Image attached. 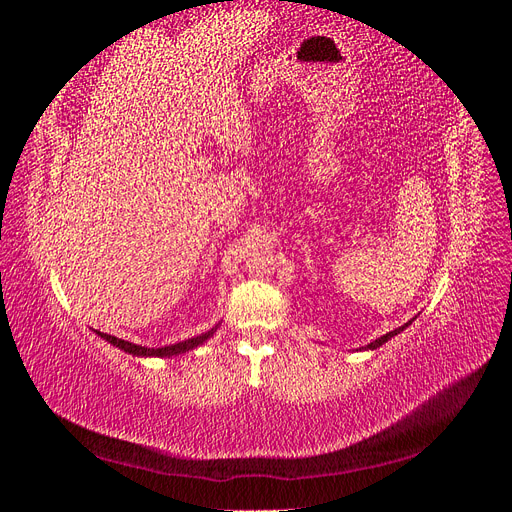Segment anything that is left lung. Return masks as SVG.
Returning <instances> with one entry per match:
<instances>
[{"label":"left lung","instance_id":"obj_1","mask_svg":"<svg viewBox=\"0 0 512 512\" xmlns=\"http://www.w3.org/2000/svg\"><path fill=\"white\" fill-rule=\"evenodd\" d=\"M410 322H412V320H410ZM410 322H406V324H404V327H399V329H395V331H391V333H386V335L378 337V339H376V342H371V344H369L367 348H371V350H374V348H380V346H382L384 342H389V339H391L393 335H397V333H401V331H404V329L408 327V324H410Z\"/></svg>","mask_w":512,"mask_h":512}]
</instances>
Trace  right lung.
<instances>
[{"label":"right lung","instance_id":"obj_1","mask_svg":"<svg viewBox=\"0 0 512 512\" xmlns=\"http://www.w3.org/2000/svg\"><path fill=\"white\" fill-rule=\"evenodd\" d=\"M215 329H211L209 333H203L198 337H192V339H185V342H179V344H173V346H164V348H145V346H136V344H130L126 342V339H119L115 335H106V333H100L96 331L100 337H104L106 342H111L113 346L121 348L123 352H130V354H136V356H177L181 352H188L196 346H200L203 342H207V339L213 335Z\"/></svg>","mask_w":512,"mask_h":512}]
</instances>
